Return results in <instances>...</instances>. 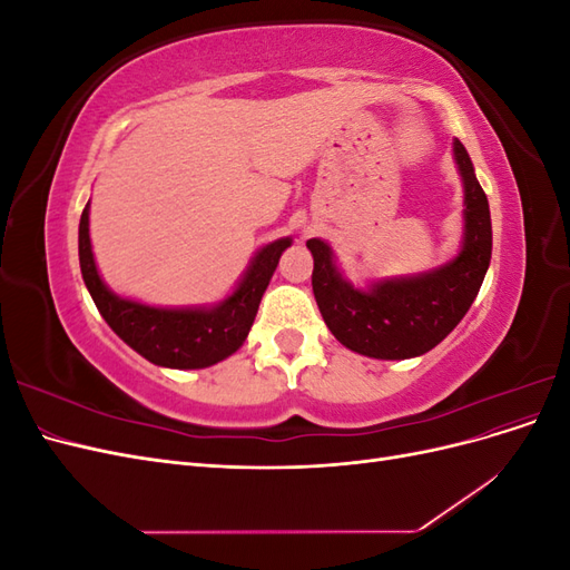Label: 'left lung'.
I'll list each match as a JSON object with an SVG mask.
<instances>
[{
    "label": "left lung",
    "mask_w": 570,
    "mask_h": 570,
    "mask_svg": "<svg viewBox=\"0 0 570 570\" xmlns=\"http://www.w3.org/2000/svg\"><path fill=\"white\" fill-rule=\"evenodd\" d=\"M454 157L465 187V233L452 264L419 278L387 281L361 292L340 278L331 247L321 239L306 243L314 254L312 285L321 316L352 352L373 358L425 354L450 335L471 308L490 266L492 223L488 197L459 140H454Z\"/></svg>",
    "instance_id": "obj_1"
}]
</instances>
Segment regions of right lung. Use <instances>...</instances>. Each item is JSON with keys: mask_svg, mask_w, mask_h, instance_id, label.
I'll return each instance as SVG.
<instances>
[{"mask_svg": "<svg viewBox=\"0 0 570 570\" xmlns=\"http://www.w3.org/2000/svg\"><path fill=\"white\" fill-rule=\"evenodd\" d=\"M90 204H85L78 230V254L82 281L111 325L126 344L149 358L151 364L168 368H204L230 356L243 347L254 316L258 312L271 275L281 254L292 239H278L256 254L245 281L216 308H154L128 299H118L101 283L90 247Z\"/></svg>", "mask_w": 570, "mask_h": 570, "instance_id": "add662e5", "label": "right lung"}]
</instances>
